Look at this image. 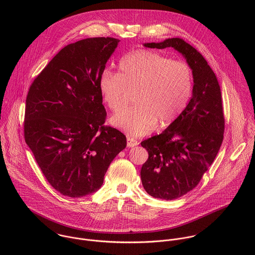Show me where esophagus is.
Listing matches in <instances>:
<instances>
[{"label": "esophagus", "instance_id": "1", "mask_svg": "<svg viewBox=\"0 0 255 255\" xmlns=\"http://www.w3.org/2000/svg\"><path fill=\"white\" fill-rule=\"evenodd\" d=\"M138 144H139V142L137 140H135L134 138L128 137V147H134Z\"/></svg>", "mask_w": 255, "mask_h": 255}]
</instances>
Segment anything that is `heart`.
<instances>
[{"instance_id": "b5f03b06", "label": "heart", "mask_w": 255, "mask_h": 255, "mask_svg": "<svg viewBox=\"0 0 255 255\" xmlns=\"http://www.w3.org/2000/svg\"><path fill=\"white\" fill-rule=\"evenodd\" d=\"M103 101L112 111L120 109L128 89L136 88V105L121 110L111 125L130 136H141L158 124H171L185 108L191 94L189 67L148 50H137L119 62V73L103 71L98 81Z\"/></svg>"}]
</instances>
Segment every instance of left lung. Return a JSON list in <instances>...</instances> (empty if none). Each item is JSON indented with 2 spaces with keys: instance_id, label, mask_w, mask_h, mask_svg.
<instances>
[{
  "instance_id": "obj_1",
  "label": "left lung",
  "mask_w": 255,
  "mask_h": 255,
  "mask_svg": "<svg viewBox=\"0 0 255 255\" xmlns=\"http://www.w3.org/2000/svg\"><path fill=\"white\" fill-rule=\"evenodd\" d=\"M143 45L174 48L185 59L193 77L185 109L160 134L141 142L149 154L140 171L146 192L173 200L193 189L217 156L225 128L221 89L206 60L184 40L169 38Z\"/></svg>"
}]
</instances>
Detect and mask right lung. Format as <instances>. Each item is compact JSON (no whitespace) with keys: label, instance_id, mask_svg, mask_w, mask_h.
<instances>
[{"label":"right lung","instance_id":"add662e5","mask_svg":"<svg viewBox=\"0 0 255 255\" xmlns=\"http://www.w3.org/2000/svg\"><path fill=\"white\" fill-rule=\"evenodd\" d=\"M120 40L86 38L64 47L26 97L24 138L49 183L69 197L97 191L125 134L104 127L98 81Z\"/></svg>","mask_w":255,"mask_h":255}]
</instances>
